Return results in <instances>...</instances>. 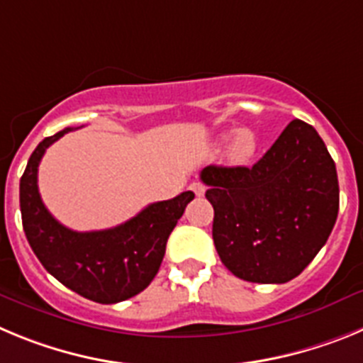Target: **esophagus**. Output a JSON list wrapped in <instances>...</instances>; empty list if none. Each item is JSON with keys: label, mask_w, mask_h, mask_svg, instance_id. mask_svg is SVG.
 Instances as JSON below:
<instances>
[{"label": "esophagus", "mask_w": 363, "mask_h": 363, "mask_svg": "<svg viewBox=\"0 0 363 363\" xmlns=\"http://www.w3.org/2000/svg\"><path fill=\"white\" fill-rule=\"evenodd\" d=\"M189 189H191L196 196H203L205 194V185L201 184V182H192V184L189 185Z\"/></svg>", "instance_id": "1"}]
</instances>
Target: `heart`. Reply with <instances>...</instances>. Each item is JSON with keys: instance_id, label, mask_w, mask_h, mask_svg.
I'll list each match as a JSON object with an SVG mask.
<instances>
[{"instance_id": "obj_1", "label": "heart", "mask_w": 363, "mask_h": 363, "mask_svg": "<svg viewBox=\"0 0 363 363\" xmlns=\"http://www.w3.org/2000/svg\"><path fill=\"white\" fill-rule=\"evenodd\" d=\"M256 149H258V142H256V136L252 134V130L240 129L234 133L233 140H230L229 149H227V158H229L230 163L242 165V163H247L255 156Z\"/></svg>"}]
</instances>
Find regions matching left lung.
<instances>
[{
	"instance_id": "obj_1",
	"label": "left lung",
	"mask_w": 363,
	"mask_h": 363,
	"mask_svg": "<svg viewBox=\"0 0 363 363\" xmlns=\"http://www.w3.org/2000/svg\"><path fill=\"white\" fill-rule=\"evenodd\" d=\"M221 264L252 284H285L325 245L336 216V165L313 125L293 120L252 167H205Z\"/></svg>"
}]
</instances>
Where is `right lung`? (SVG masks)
<instances>
[{
    "mask_svg": "<svg viewBox=\"0 0 363 363\" xmlns=\"http://www.w3.org/2000/svg\"><path fill=\"white\" fill-rule=\"evenodd\" d=\"M70 127L45 138L28 158L19 179V207L32 251L65 287L98 303H118L142 293L156 277L169 234L194 192L147 205L121 225L78 233L62 225L47 211L38 191V167L45 150Z\"/></svg>",
    "mask_w": 363,
    "mask_h": 363,
    "instance_id": "1",
    "label": "right lung"
}]
</instances>
